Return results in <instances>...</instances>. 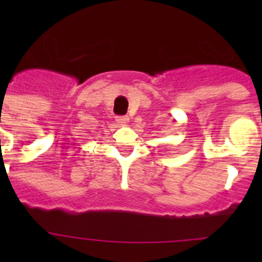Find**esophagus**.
I'll use <instances>...</instances> for the list:
<instances>
[{
	"label": "esophagus",
	"instance_id": "34e87169",
	"mask_svg": "<svg viewBox=\"0 0 262 262\" xmlns=\"http://www.w3.org/2000/svg\"><path fill=\"white\" fill-rule=\"evenodd\" d=\"M129 122V118L127 115H122V117H117V123L120 126H126Z\"/></svg>",
	"mask_w": 262,
	"mask_h": 262
}]
</instances>
